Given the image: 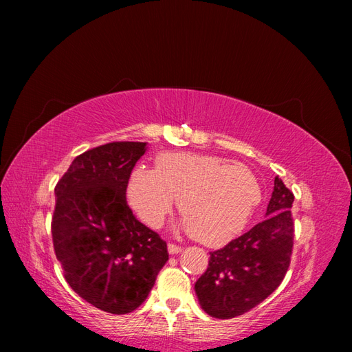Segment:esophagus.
Masks as SVG:
<instances>
[{
    "instance_id": "obj_1",
    "label": "esophagus",
    "mask_w": 352,
    "mask_h": 352,
    "mask_svg": "<svg viewBox=\"0 0 352 352\" xmlns=\"http://www.w3.org/2000/svg\"><path fill=\"white\" fill-rule=\"evenodd\" d=\"M167 250H168L170 254H179L180 251H182V248H180L179 245H176V243H168L167 245Z\"/></svg>"
}]
</instances>
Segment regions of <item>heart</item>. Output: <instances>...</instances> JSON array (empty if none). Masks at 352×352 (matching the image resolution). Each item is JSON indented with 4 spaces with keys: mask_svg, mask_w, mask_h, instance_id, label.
Returning <instances> with one entry per match:
<instances>
[{
    "mask_svg": "<svg viewBox=\"0 0 352 352\" xmlns=\"http://www.w3.org/2000/svg\"><path fill=\"white\" fill-rule=\"evenodd\" d=\"M127 197L151 228L162 225L179 198L184 228L199 242L217 247L247 225L261 199V186L241 163L195 153H163L155 158V170H133Z\"/></svg>",
    "mask_w": 352,
    "mask_h": 352,
    "instance_id": "b5f03b06",
    "label": "heart"
}]
</instances>
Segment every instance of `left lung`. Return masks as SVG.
I'll list each match as a JSON object with an SVG mask.
<instances>
[{"label":"left lung","mask_w":352,"mask_h":352,"mask_svg":"<svg viewBox=\"0 0 352 352\" xmlns=\"http://www.w3.org/2000/svg\"><path fill=\"white\" fill-rule=\"evenodd\" d=\"M292 190L274 177L269 217L226 247L210 252L208 267L195 283L199 304L216 318H233L263 302L289 269L295 225Z\"/></svg>","instance_id":"obj_1"}]
</instances>
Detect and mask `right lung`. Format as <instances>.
Returning <instances> with one entry per match:
<instances>
[{
	"label": "right lung",
	"mask_w": 352,
	"mask_h": 352,
	"mask_svg": "<svg viewBox=\"0 0 352 352\" xmlns=\"http://www.w3.org/2000/svg\"><path fill=\"white\" fill-rule=\"evenodd\" d=\"M145 142H110L78 155L56 185L52 243L72 289L111 314L136 310L168 260L167 243L126 201Z\"/></svg>",
	"instance_id": "add662e5"
}]
</instances>
